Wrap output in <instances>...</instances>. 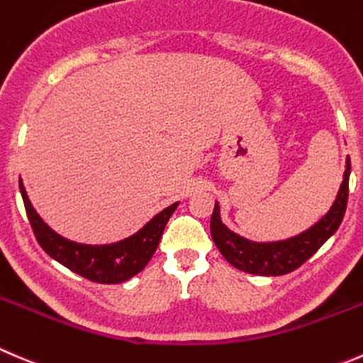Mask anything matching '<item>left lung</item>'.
<instances>
[{
	"instance_id": "1",
	"label": "left lung",
	"mask_w": 363,
	"mask_h": 363,
	"mask_svg": "<svg viewBox=\"0 0 363 363\" xmlns=\"http://www.w3.org/2000/svg\"><path fill=\"white\" fill-rule=\"evenodd\" d=\"M350 172L351 161L347 157L344 181L340 184L339 195H337L332 209L319 223H315L303 234L280 242L246 241L221 223L220 207H218V203H214L213 216H211L213 241L216 242L221 255L238 269L252 273V275H287L291 271L298 269L303 262H307L325 245L326 239L335 234V230L339 228L344 213H346L347 195H350Z\"/></svg>"
}]
</instances>
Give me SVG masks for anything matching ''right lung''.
I'll list each match as a JSON object with an SVG mask.
<instances>
[{"label": "right lung", "mask_w": 363, "mask_h": 363, "mask_svg": "<svg viewBox=\"0 0 363 363\" xmlns=\"http://www.w3.org/2000/svg\"><path fill=\"white\" fill-rule=\"evenodd\" d=\"M19 188L24 207H26L28 220H30L35 238H37L38 245L44 248V252L58 260L60 264L69 267L70 271L97 284H121L138 275L147 266V262L152 259L161 235H163L164 225L177 207V202L168 206L167 209L156 214L142 230L124 241L103 246L79 245V242L69 241L51 230L35 213L23 182H19Z\"/></svg>", "instance_id": "right-lung-1"}]
</instances>
